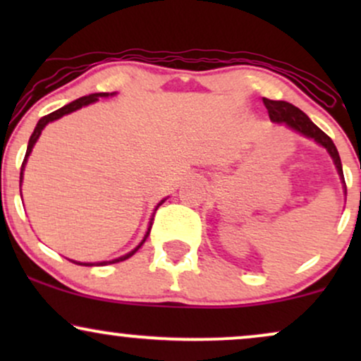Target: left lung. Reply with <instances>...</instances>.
Masks as SVG:
<instances>
[{
	"instance_id": "8db88e82",
	"label": "left lung",
	"mask_w": 361,
	"mask_h": 361,
	"mask_svg": "<svg viewBox=\"0 0 361 361\" xmlns=\"http://www.w3.org/2000/svg\"><path fill=\"white\" fill-rule=\"evenodd\" d=\"M264 106H267L268 115H270V120L276 123H285V126L293 128V130L300 132L304 134L305 137H310L316 140L317 144L324 146L329 152L331 157H333L334 164H336L339 176H341L343 183H345V176H343V166H341V159H339V152L334 142L331 140L329 135H326L324 132L319 128L316 123H312L307 115L304 111L293 106L292 103L288 102H276V100H268V98H263ZM345 190H346V183H345Z\"/></svg>"
}]
</instances>
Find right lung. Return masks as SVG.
Segmentation results:
<instances>
[{
  "label": "right lung",
  "mask_w": 361,
  "mask_h": 361,
  "mask_svg": "<svg viewBox=\"0 0 361 361\" xmlns=\"http://www.w3.org/2000/svg\"><path fill=\"white\" fill-rule=\"evenodd\" d=\"M109 94H110V93H93V94H88V97H81V98H78V100H74V102L69 103V105H64V106H62V109L56 110V111H52V114L45 115V117L40 118V120H39V123H37V127H35L34 134L30 135V140H28L27 154H25V159H23V163H22V173H20V181H22V176H23V168H25V163H27V157L30 156L32 147L35 146V142H37V139H39L40 132L44 130V127L47 126L49 122H52V120H57V118L64 117V115H68V114H71V111H74V110L81 109V106L90 105V103L97 102L98 98H106V97H109ZM111 94H114V93H111ZM163 202H164V200H163ZM163 202H161V204H163ZM161 204H159V205H161ZM159 205H157V207H159ZM149 231H151V226H149V229H147L146 235H144V239H142V241H140V244H139L137 247H135V250H132L130 252H127L126 256H120V258H117V259H111V261H102V263H97V267H100V264H109V263H118V261H123V259L130 258V256L134 255V252L137 251L140 246H142L144 241H146L147 235H149ZM73 263H76V264H82V267H93V264H94V263H78V261H73Z\"/></svg>",
  "instance_id": "obj_1"
}]
</instances>
